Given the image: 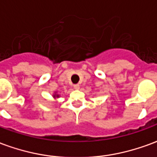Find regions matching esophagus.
Segmentation results:
<instances>
[{
    "label": "esophagus",
    "mask_w": 157,
    "mask_h": 157,
    "mask_svg": "<svg viewBox=\"0 0 157 157\" xmlns=\"http://www.w3.org/2000/svg\"><path fill=\"white\" fill-rule=\"evenodd\" d=\"M73 87H74V88H75V89H76V90H77V89H79V88H80V86H79L78 84H75V85H74V86H73Z\"/></svg>",
    "instance_id": "obj_1"
}]
</instances>
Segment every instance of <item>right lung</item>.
Returning a JSON list of instances; mask_svg holds the SVG:
<instances>
[{
  "instance_id": "add662e5",
  "label": "right lung",
  "mask_w": 157,
  "mask_h": 157,
  "mask_svg": "<svg viewBox=\"0 0 157 157\" xmlns=\"http://www.w3.org/2000/svg\"><path fill=\"white\" fill-rule=\"evenodd\" d=\"M57 97H59V96H58V95H57Z\"/></svg>"
}]
</instances>
